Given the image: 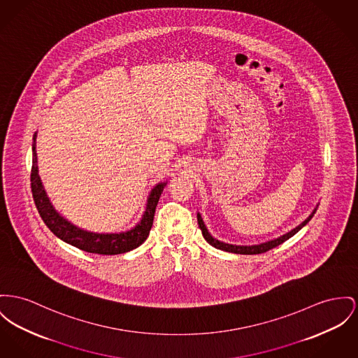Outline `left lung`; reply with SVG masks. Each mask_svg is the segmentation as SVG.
Here are the masks:
<instances>
[{"label":"left lung","mask_w":358,"mask_h":358,"mask_svg":"<svg viewBox=\"0 0 358 358\" xmlns=\"http://www.w3.org/2000/svg\"><path fill=\"white\" fill-rule=\"evenodd\" d=\"M316 209H317V206L313 209V212L308 215V218H307L306 221H303L299 227L293 228L290 232H287V234L280 236V238H273V240H268V241L261 243V244H255V245H235V244H228V243L220 241V240H217V238H213V236L209 234V231H208V228H206V225H205V222H203V220H202V217H201L199 213H196V218H198V225H199V228H201V231H202L203 238H205V240H206L210 245H213L217 250H222V251L234 252V254H243V255H255V254L266 252V251H268V250H271V248H274V247L282 244L287 238L294 236L304 225H307V224L310 222V218L316 213Z\"/></svg>","instance_id":"1"}]
</instances>
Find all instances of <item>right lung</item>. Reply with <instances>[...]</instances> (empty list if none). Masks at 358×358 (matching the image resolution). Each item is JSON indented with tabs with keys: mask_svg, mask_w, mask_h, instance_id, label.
Segmentation results:
<instances>
[{
	"mask_svg": "<svg viewBox=\"0 0 358 358\" xmlns=\"http://www.w3.org/2000/svg\"><path fill=\"white\" fill-rule=\"evenodd\" d=\"M36 134H34V143H32V171H31V189L32 196L36 205V209L48 229L65 243L74 245L83 251L91 252V254H100V255H117L129 252L137 247H140L146 238L149 236L153 217L156 212L157 202L160 199V195L164 190L167 182L157 183L152 190L146 199V208L143 212L140 222L126 231L120 234H97L85 231L83 228H78L77 225L68 221L65 217L59 215L55 208L51 205L48 199V192L45 190L41 176H39V168H38V157H36Z\"/></svg>",
	"mask_w": 358,
	"mask_h": 358,
	"instance_id": "1",
	"label": "right lung"
}]
</instances>
